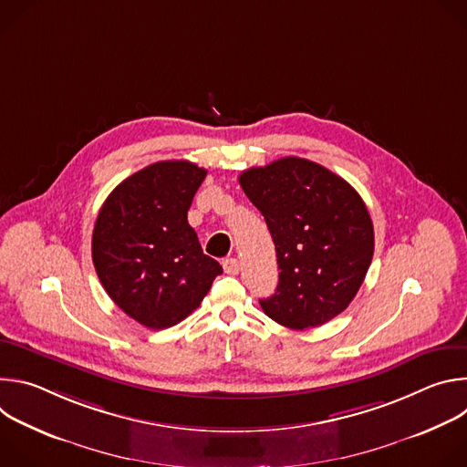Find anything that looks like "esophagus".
<instances>
[{"label": "esophagus", "instance_id": "34e87169", "mask_svg": "<svg viewBox=\"0 0 467 467\" xmlns=\"http://www.w3.org/2000/svg\"><path fill=\"white\" fill-rule=\"evenodd\" d=\"M222 264H223V272L229 275H236L240 272L238 258H225Z\"/></svg>", "mask_w": 467, "mask_h": 467}]
</instances>
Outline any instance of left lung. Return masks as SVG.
<instances>
[{"label": "left lung", "mask_w": 467, "mask_h": 467, "mask_svg": "<svg viewBox=\"0 0 467 467\" xmlns=\"http://www.w3.org/2000/svg\"><path fill=\"white\" fill-rule=\"evenodd\" d=\"M272 233L279 285L260 306L303 330L344 312L373 258V223L358 192L330 170L299 157L249 168L240 177Z\"/></svg>", "instance_id": "obj_1"}]
</instances>
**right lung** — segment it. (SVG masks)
<instances>
[{
	"mask_svg": "<svg viewBox=\"0 0 467 467\" xmlns=\"http://www.w3.org/2000/svg\"><path fill=\"white\" fill-rule=\"evenodd\" d=\"M207 170L155 162L121 181L98 214L92 260L109 297L148 328L182 321L223 272L188 223Z\"/></svg>",
	"mask_w": 467,
	"mask_h": 467,
	"instance_id": "obj_1",
	"label": "right lung"
}]
</instances>
